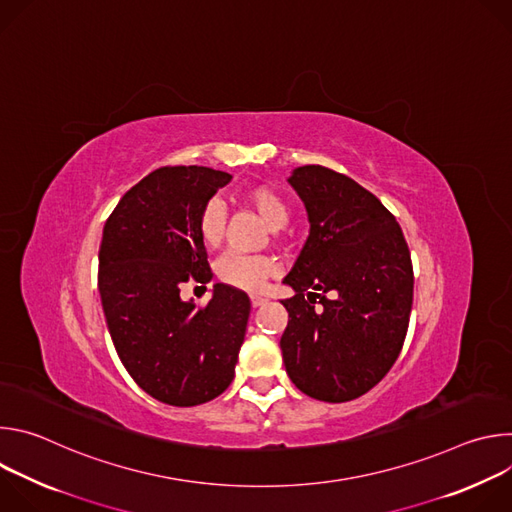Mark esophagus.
<instances>
[{"label": "esophagus", "instance_id": "1", "mask_svg": "<svg viewBox=\"0 0 512 512\" xmlns=\"http://www.w3.org/2000/svg\"><path fill=\"white\" fill-rule=\"evenodd\" d=\"M249 298H251V304H253V308H259V306H263V304L267 302V298H263V296H259V294H251Z\"/></svg>", "mask_w": 512, "mask_h": 512}]
</instances>
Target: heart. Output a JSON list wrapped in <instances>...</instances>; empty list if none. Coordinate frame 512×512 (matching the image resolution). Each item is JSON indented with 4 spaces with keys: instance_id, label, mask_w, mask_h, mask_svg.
<instances>
[{
    "instance_id": "heart-1",
    "label": "heart",
    "mask_w": 512,
    "mask_h": 512,
    "mask_svg": "<svg viewBox=\"0 0 512 512\" xmlns=\"http://www.w3.org/2000/svg\"><path fill=\"white\" fill-rule=\"evenodd\" d=\"M241 198L257 210V214L277 231L287 223V204L283 198L269 186H249L241 192ZM225 204L221 198H210L198 216V235L208 249L221 245L225 233ZM216 277L227 285L257 291L263 283L277 273V261L267 255H245V253H227L216 261Z\"/></svg>"
}]
</instances>
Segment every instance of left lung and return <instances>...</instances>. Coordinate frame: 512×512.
<instances>
[{
    "label": "left lung",
    "mask_w": 512,
    "mask_h": 512,
    "mask_svg": "<svg viewBox=\"0 0 512 512\" xmlns=\"http://www.w3.org/2000/svg\"><path fill=\"white\" fill-rule=\"evenodd\" d=\"M310 235L283 283L289 314L285 371L302 393L344 403L371 391L395 364L413 304L411 255L395 216L352 178L300 166L287 178Z\"/></svg>",
    "instance_id": "1"
}]
</instances>
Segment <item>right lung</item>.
I'll list each match as a JSON object with an SVG mask.
<instances>
[{
	"instance_id": "obj_1",
	"label": "right lung",
	"mask_w": 512,
	"mask_h": 512,
	"mask_svg": "<svg viewBox=\"0 0 512 512\" xmlns=\"http://www.w3.org/2000/svg\"><path fill=\"white\" fill-rule=\"evenodd\" d=\"M231 178L204 166L154 170L123 194L103 229L99 294L111 340L131 379L174 407L221 395L245 340V291L214 283L204 308L180 298L188 279H212L198 216Z\"/></svg>"
}]
</instances>
